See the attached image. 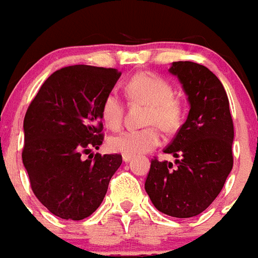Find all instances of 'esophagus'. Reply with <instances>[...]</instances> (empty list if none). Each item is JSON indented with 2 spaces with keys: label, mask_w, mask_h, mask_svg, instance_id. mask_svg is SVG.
<instances>
[{
  "label": "esophagus",
  "mask_w": 258,
  "mask_h": 258,
  "mask_svg": "<svg viewBox=\"0 0 258 258\" xmlns=\"http://www.w3.org/2000/svg\"><path fill=\"white\" fill-rule=\"evenodd\" d=\"M132 159H133V156H131V155H122V160H124L125 163H127V161H131Z\"/></svg>",
  "instance_id": "34e87169"
}]
</instances>
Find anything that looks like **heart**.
<instances>
[{
  "mask_svg": "<svg viewBox=\"0 0 258 258\" xmlns=\"http://www.w3.org/2000/svg\"><path fill=\"white\" fill-rule=\"evenodd\" d=\"M126 93L134 102L149 106L145 124L150 126L141 131H127L111 137L108 147L112 152L122 155L145 154L160 145L161 134L157 126L173 132L181 121V106L173 97V89L165 80L151 72H138L126 84ZM124 106L117 93L109 92L104 97L101 116L109 129H118L122 122ZM157 126L155 127L154 125Z\"/></svg>",
  "mask_w": 258,
  "mask_h": 258,
  "instance_id": "heart-1",
  "label": "heart"
}]
</instances>
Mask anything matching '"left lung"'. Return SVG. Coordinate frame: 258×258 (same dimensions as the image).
<instances>
[{"label": "left lung", "mask_w": 258, "mask_h": 258, "mask_svg": "<svg viewBox=\"0 0 258 258\" xmlns=\"http://www.w3.org/2000/svg\"><path fill=\"white\" fill-rule=\"evenodd\" d=\"M190 104L187 118L164 150L177 159L151 161L145 188L161 213L195 217L218 197L232 169L234 124L229 98L218 77L194 61H173Z\"/></svg>", "instance_id": "1"}]
</instances>
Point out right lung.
<instances>
[{"label": "right lung", "instance_id": "right-lung-1", "mask_svg": "<svg viewBox=\"0 0 258 258\" xmlns=\"http://www.w3.org/2000/svg\"><path fill=\"white\" fill-rule=\"evenodd\" d=\"M120 76L115 68H60L47 77L27 109L23 164L36 198L56 217H89L121 165L118 154L82 156L103 142L102 102Z\"/></svg>", "mask_w": 258, "mask_h": 258}]
</instances>
